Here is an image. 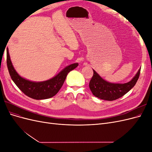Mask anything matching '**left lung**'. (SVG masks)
I'll return each mask as SVG.
<instances>
[{
	"mask_svg": "<svg viewBox=\"0 0 152 152\" xmlns=\"http://www.w3.org/2000/svg\"><path fill=\"white\" fill-rule=\"evenodd\" d=\"M141 68L135 77L125 84H113L103 80L93 70V75L89 82V88L92 93L99 99L113 101L121 98L135 86L139 79Z\"/></svg>",
	"mask_w": 152,
	"mask_h": 152,
	"instance_id": "obj_1",
	"label": "left lung"
}]
</instances>
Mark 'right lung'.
I'll return each mask as SVG.
<instances>
[{
  "mask_svg": "<svg viewBox=\"0 0 152 152\" xmlns=\"http://www.w3.org/2000/svg\"><path fill=\"white\" fill-rule=\"evenodd\" d=\"M79 64L73 63L66 66L53 79L40 82H31L20 77L14 68L7 49V66L12 80L23 93L35 99H44L53 97L61 89L68 73Z\"/></svg>",
  "mask_w": 152,
  "mask_h": 152,
  "instance_id": "obj_1",
  "label": "right lung"
}]
</instances>
